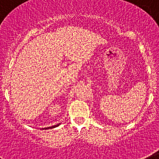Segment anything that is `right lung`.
I'll list each match as a JSON object with an SVG mask.
<instances>
[{"label":"right lung","mask_w":159,"mask_h":159,"mask_svg":"<svg viewBox=\"0 0 159 159\" xmlns=\"http://www.w3.org/2000/svg\"><path fill=\"white\" fill-rule=\"evenodd\" d=\"M59 125V124H58V125H55V126H52V127H49V128H43V129H49V128H55V127H58V126Z\"/></svg>","instance_id":"add662e5"}]
</instances>
